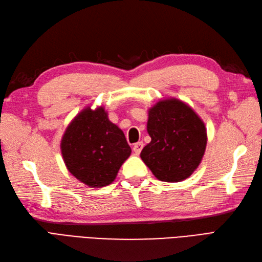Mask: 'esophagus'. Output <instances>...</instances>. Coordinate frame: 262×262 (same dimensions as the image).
Segmentation results:
<instances>
[{
	"mask_svg": "<svg viewBox=\"0 0 262 262\" xmlns=\"http://www.w3.org/2000/svg\"><path fill=\"white\" fill-rule=\"evenodd\" d=\"M143 146H144L143 142H138V143H136V144L133 145V152L136 153L137 155H139L141 153L142 148H143Z\"/></svg>",
	"mask_w": 262,
	"mask_h": 262,
	"instance_id": "obj_1",
	"label": "esophagus"
}]
</instances>
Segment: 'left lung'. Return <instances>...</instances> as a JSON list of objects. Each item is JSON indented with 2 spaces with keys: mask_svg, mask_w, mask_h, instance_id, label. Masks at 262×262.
<instances>
[{
  "mask_svg": "<svg viewBox=\"0 0 262 262\" xmlns=\"http://www.w3.org/2000/svg\"><path fill=\"white\" fill-rule=\"evenodd\" d=\"M150 142L142 161L161 181L187 179L200 165L207 147V129L193 109L176 98L160 100L148 109Z\"/></svg>",
  "mask_w": 262,
  "mask_h": 262,
  "instance_id": "1",
  "label": "left lung"
}]
</instances>
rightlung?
I'll return each instance as SVG.
<instances>
[{
    "mask_svg": "<svg viewBox=\"0 0 262 262\" xmlns=\"http://www.w3.org/2000/svg\"><path fill=\"white\" fill-rule=\"evenodd\" d=\"M61 153L69 171L89 187L112 184L131 154L124 133L104 107L83 109L63 134Z\"/></svg>",
    "mask_w": 262,
    "mask_h": 262,
    "instance_id": "1",
    "label": "right lung"
}]
</instances>
